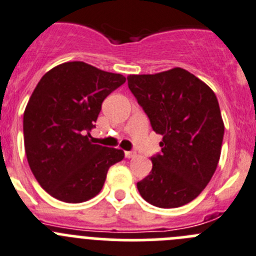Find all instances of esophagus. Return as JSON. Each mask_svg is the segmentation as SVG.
Wrapping results in <instances>:
<instances>
[{
  "mask_svg": "<svg viewBox=\"0 0 256 256\" xmlns=\"http://www.w3.org/2000/svg\"><path fill=\"white\" fill-rule=\"evenodd\" d=\"M136 155L135 152H125V156L128 158V159H130V158H134Z\"/></svg>",
  "mask_w": 256,
  "mask_h": 256,
  "instance_id": "esophagus-1",
  "label": "esophagus"
}]
</instances>
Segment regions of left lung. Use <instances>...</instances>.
Wrapping results in <instances>:
<instances>
[{
  "mask_svg": "<svg viewBox=\"0 0 256 256\" xmlns=\"http://www.w3.org/2000/svg\"><path fill=\"white\" fill-rule=\"evenodd\" d=\"M128 84L163 135L149 176L138 182L150 204L176 208L190 204L211 180L221 155L224 121L214 90L182 68L128 76Z\"/></svg>",
  "mask_w": 256,
  "mask_h": 256,
  "instance_id": "left-lung-1",
  "label": "left lung"
}]
</instances>
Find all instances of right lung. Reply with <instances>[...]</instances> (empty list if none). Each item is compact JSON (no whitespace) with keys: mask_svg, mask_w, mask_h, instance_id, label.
<instances>
[{"mask_svg":"<svg viewBox=\"0 0 256 256\" xmlns=\"http://www.w3.org/2000/svg\"><path fill=\"white\" fill-rule=\"evenodd\" d=\"M83 62H68L42 76L24 112V142L31 172L59 200L80 204L101 192L122 150L92 144L104 100L125 83Z\"/></svg>","mask_w":256,"mask_h":256,"instance_id":"1","label":"right lung"}]
</instances>
